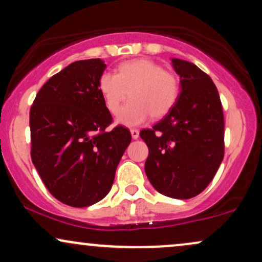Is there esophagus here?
Wrapping results in <instances>:
<instances>
[{"label":"esophagus","mask_w":262,"mask_h":262,"mask_svg":"<svg viewBox=\"0 0 262 262\" xmlns=\"http://www.w3.org/2000/svg\"><path fill=\"white\" fill-rule=\"evenodd\" d=\"M130 134L133 139H138L139 138V130L138 129H130Z\"/></svg>","instance_id":"34e87169"}]
</instances>
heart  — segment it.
<instances>
[{
    "instance_id": "b5f03b06",
    "label": "heart",
    "mask_w": 262,
    "mask_h": 262,
    "mask_svg": "<svg viewBox=\"0 0 262 262\" xmlns=\"http://www.w3.org/2000/svg\"><path fill=\"white\" fill-rule=\"evenodd\" d=\"M99 91L106 108L118 111L121 103L130 100L119 110L117 123L137 125L147 118H161L177 102L181 85L177 75L167 72L159 63L146 58L122 62L117 74L105 72L99 79Z\"/></svg>"
}]
</instances>
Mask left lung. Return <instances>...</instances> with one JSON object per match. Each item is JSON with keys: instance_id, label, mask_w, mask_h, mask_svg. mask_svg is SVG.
<instances>
[{"instance_id": "obj_1", "label": "left lung", "mask_w": 262, "mask_h": 262, "mask_svg": "<svg viewBox=\"0 0 262 262\" xmlns=\"http://www.w3.org/2000/svg\"><path fill=\"white\" fill-rule=\"evenodd\" d=\"M181 79L173 108L140 137L149 156L145 173L159 193L174 199L200 194L225 155V119L216 85L194 63L172 58Z\"/></svg>"}]
</instances>
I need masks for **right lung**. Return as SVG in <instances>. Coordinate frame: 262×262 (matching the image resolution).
I'll use <instances>...</instances> for the list:
<instances>
[{"label":"right lung","mask_w":262,"mask_h":262,"mask_svg":"<svg viewBox=\"0 0 262 262\" xmlns=\"http://www.w3.org/2000/svg\"><path fill=\"white\" fill-rule=\"evenodd\" d=\"M102 59L71 63L43 84L30 108L31 160L47 190L73 207L96 204L111 190L132 135L106 128L112 116L99 91Z\"/></svg>","instance_id":"obj_1"}]
</instances>
